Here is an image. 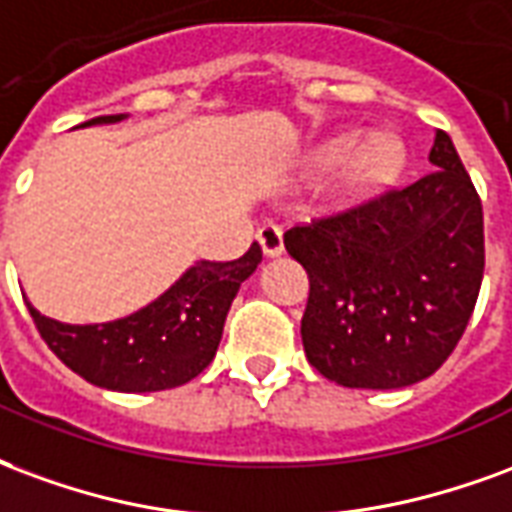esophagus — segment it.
Segmentation results:
<instances>
[{
  "mask_svg": "<svg viewBox=\"0 0 512 512\" xmlns=\"http://www.w3.org/2000/svg\"><path fill=\"white\" fill-rule=\"evenodd\" d=\"M264 256H281L283 253V231L275 223H261V229L256 231Z\"/></svg>",
  "mask_w": 512,
  "mask_h": 512,
  "instance_id": "obj_1",
  "label": "esophagus"
}]
</instances>
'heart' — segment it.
Returning <instances> with one entry per match:
<instances>
[{"mask_svg":"<svg viewBox=\"0 0 512 512\" xmlns=\"http://www.w3.org/2000/svg\"><path fill=\"white\" fill-rule=\"evenodd\" d=\"M360 152H363L360 138H338L322 152V163L327 169H343V166H349V163L360 158ZM398 163H401L398 149L393 144H379L357 163V171H360L363 179H384L398 169Z\"/></svg>","mask_w":512,"mask_h":512,"instance_id":"heart-1","label":"heart"}]
</instances>
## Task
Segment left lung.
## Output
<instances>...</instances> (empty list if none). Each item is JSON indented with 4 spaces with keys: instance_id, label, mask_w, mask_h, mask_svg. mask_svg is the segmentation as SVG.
Instances as JSON below:
<instances>
[{
    "instance_id": "obj_1",
    "label": "left lung",
    "mask_w": 512,
    "mask_h": 512,
    "mask_svg": "<svg viewBox=\"0 0 512 512\" xmlns=\"http://www.w3.org/2000/svg\"><path fill=\"white\" fill-rule=\"evenodd\" d=\"M425 177L292 226L283 245L308 272V363L330 382L395 390L428 379L475 311L483 204L445 130Z\"/></svg>"
}]
</instances>
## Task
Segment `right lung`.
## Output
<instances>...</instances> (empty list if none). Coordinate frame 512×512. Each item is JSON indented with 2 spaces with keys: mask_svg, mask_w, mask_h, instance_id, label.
I'll return each instance as SVG.
<instances>
[{
  "mask_svg": "<svg viewBox=\"0 0 512 512\" xmlns=\"http://www.w3.org/2000/svg\"><path fill=\"white\" fill-rule=\"evenodd\" d=\"M119 119L125 114L95 117L84 125ZM259 261V242L234 261H196L169 292L114 322L62 324L29 302L26 308L48 349L89 384L117 393L171 390L212 363L231 302Z\"/></svg>",
  "mask_w": 512,
  "mask_h": 512,
  "instance_id": "right-lung-1",
  "label": "right lung"
}]
</instances>
